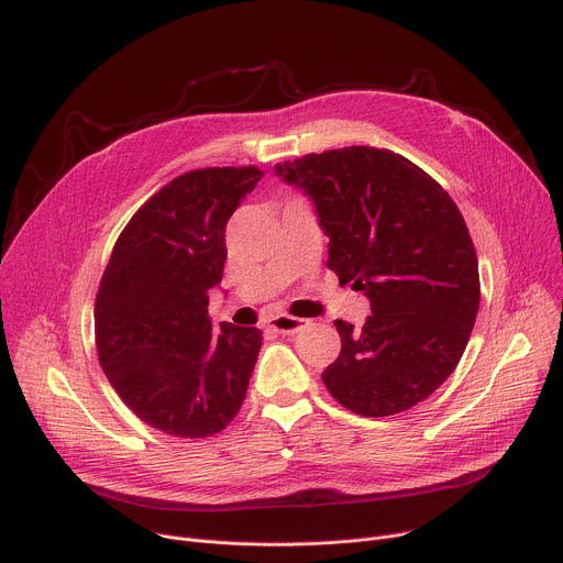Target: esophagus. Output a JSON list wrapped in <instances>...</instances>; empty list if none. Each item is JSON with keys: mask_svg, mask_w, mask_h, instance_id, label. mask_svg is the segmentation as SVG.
<instances>
[{"mask_svg": "<svg viewBox=\"0 0 563 563\" xmlns=\"http://www.w3.org/2000/svg\"><path fill=\"white\" fill-rule=\"evenodd\" d=\"M306 325H308L306 319H296V317H289V314H278L272 321V330L278 332V334H296L298 330H303Z\"/></svg>", "mask_w": 563, "mask_h": 563, "instance_id": "esophagus-1", "label": "esophagus"}]
</instances>
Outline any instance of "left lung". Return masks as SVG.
Listing matches in <instances>:
<instances>
[{"mask_svg":"<svg viewBox=\"0 0 563 563\" xmlns=\"http://www.w3.org/2000/svg\"><path fill=\"white\" fill-rule=\"evenodd\" d=\"M303 190L328 242V267L371 303L362 330L334 321L342 353L321 380L362 417H391L455 371L479 308L477 255L443 187L407 158L344 146L278 163Z\"/></svg>","mask_w":563,"mask_h":563,"instance_id":"1","label":"left lung"}]
</instances>
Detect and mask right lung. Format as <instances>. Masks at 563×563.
<instances>
[{"mask_svg":"<svg viewBox=\"0 0 563 563\" xmlns=\"http://www.w3.org/2000/svg\"><path fill=\"white\" fill-rule=\"evenodd\" d=\"M255 167L187 172L122 231L95 303L99 364L146 426L212 437L242 407L262 346L257 328L208 317L227 262V223L253 192Z\"/></svg>","mask_w":563,"mask_h":563,"instance_id":"right-lung-1","label":"right lung"}]
</instances>
